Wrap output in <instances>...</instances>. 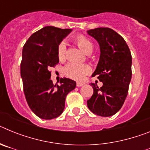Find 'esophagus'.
I'll return each instance as SVG.
<instances>
[{
    "label": "esophagus",
    "mask_w": 150,
    "mask_h": 150,
    "mask_svg": "<svg viewBox=\"0 0 150 150\" xmlns=\"http://www.w3.org/2000/svg\"><path fill=\"white\" fill-rule=\"evenodd\" d=\"M83 83H76V86L77 87H80V86H83Z\"/></svg>",
    "instance_id": "1"
}]
</instances>
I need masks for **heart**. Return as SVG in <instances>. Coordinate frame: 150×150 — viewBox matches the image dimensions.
<instances>
[{"label":"heart","mask_w":150,"mask_h":150,"mask_svg":"<svg viewBox=\"0 0 150 150\" xmlns=\"http://www.w3.org/2000/svg\"><path fill=\"white\" fill-rule=\"evenodd\" d=\"M75 43L79 48L86 54L91 53L93 50V44L91 41L83 35L77 36L74 39ZM66 46L64 43H59L57 47V56L59 61L65 59ZM91 69L86 64L76 63H70L64 67V73L67 76L77 81H81L84 79L85 76L89 74Z\"/></svg>","instance_id":"b5f03b06"}]
</instances>
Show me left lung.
Listing matches in <instances>:
<instances>
[{"mask_svg": "<svg viewBox=\"0 0 150 150\" xmlns=\"http://www.w3.org/2000/svg\"><path fill=\"white\" fill-rule=\"evenodd\" d=\"M100 46V59L91 76L103 83L100 88L91 83L93 95L87 100L88 109L100 116H111L121 109L132 79V54L121 35L109 28L87 30Z\"/></svg>", "mask_w": 150, "mask_h": 150, "instance_id": "1", "label": "left lung"}]
</instances>
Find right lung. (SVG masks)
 Returning <instances> with one entry per match:
<instances>
[{"instance_id": "add662e5", "label": "right lung", "mask_w": 150, "mask_h": 150, "mask_svg": "<svg viewBox=\"0 0 150 150\" xmlns=\"http://www.w3.org/2000/svg\"><path fill=\"white\" fill-rule=\"evenodd\" d=\"M71 30L46 26L34 33L23 46L21 77L24 94L30 110L43 120L60 116L66 96L76 87V82L68 78H62L59 85L50 79V67L59 62L57 47Z\"/></svg>"}]
</instances>
